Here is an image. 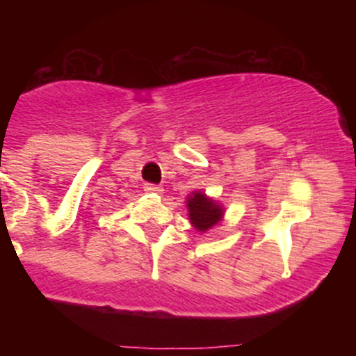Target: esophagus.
<instances>
[{"instance_id": "34e87169", "label": "esophagus", "mask_w": 356, "mask_h": 356, "mask_svg": "<svg viewBox=\"0 0 356 356\" xmlns=\"http://www.w3.org/2000/svg\"><path fill=\"white\" fill-rule=\"evenodd\" d=\"M144 191L147 194H162V192H164L161 186H155V184H145Z\"/></svg>"}]
</instances>
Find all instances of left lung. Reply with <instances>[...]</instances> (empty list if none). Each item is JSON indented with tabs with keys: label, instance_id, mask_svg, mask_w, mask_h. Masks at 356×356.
Instances as JSON below:
<instances>
[{
	"label": "left lung",
	"instance_id": "8db88e82",
	"mask_svg": "<svg viewBox=\"0 0 356 356\" xmlns=\"http://www.w3.org/2000/svg\"><path fill=\"white\" fill-rule=\"evenodd\" d=\"M189 220L199 232H207L218 226L224 216V209L214 199L207 197L201 191H195L187 197Z\"/></svg>",
	"mask_w": 356,
	"mask_h": 356
}]
</instances>
